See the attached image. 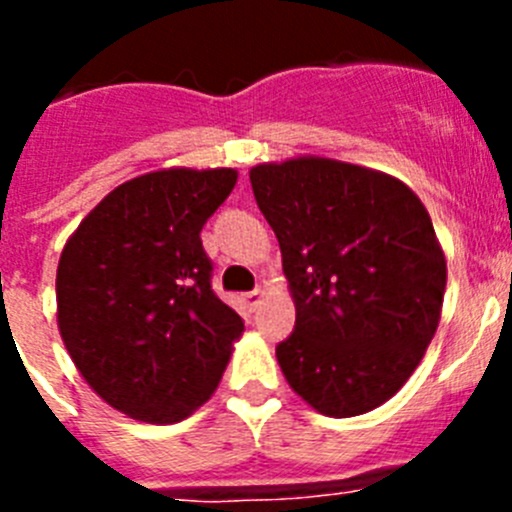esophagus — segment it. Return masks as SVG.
<instances>
[{
  "instance_id": "esophagus-1",
  "label": "esophagus",
  "mask_w": 512,
  "mask_h": 512,
  "mask_svg": "<svg viewBox=\"0 0 512 512\" xmlns=\"http://www.w3.org/2000/svg\"><path fill=\"white\" fill-rule=\"evenodd\" d=\"M264 297H266V292L259 287V289H253V292H246V295H243V302H246V305L253 310V307L261 305V300H264Z\"/></svg>"
}]
</instances>
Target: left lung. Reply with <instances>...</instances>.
I'll use <instances>...</instances> for the list:
<instances>
[{"instance_id":"8db88e82","label":"left lung","mask_w":512,"mask_h":512,"mask_svg":"<svg viewBox=\"0 0 512 512\" xmlns=\"http://www.w3.org/2000/svg\"><path fill=\"white\" fill-rule=\"evenodd\" d=\"M248 176L297 310L277 346L284 379L328 418L379 408L441 320L446 256L431 215L405 182L336 158L256 164Z\"/></svg>"}]
</instances>
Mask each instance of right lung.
<instances>
[{
    "instance_id": "add662e5",
    "label": "right lung",
    "mask_w": 512,
    "mask_h": 512,
    "mask_svg": "<svg viewBox=\"0 0 512 512\" xmlns=\"http://www.w3.org/2000/svg\"><path fill=\"white\" fill-rule=\"evenodd\" d=\"M235 182V169L148 171L112 189L63 246V346L84 382L128 418L179 423L223 379L243 320L212 292L200 233Z\"/></svg>"
}]
</instances>
